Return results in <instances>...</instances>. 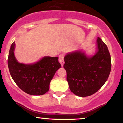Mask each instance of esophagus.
Wrapping results in <instances>:
<instances>
[{"label":"esophagus","instance_id":"34e87169","mask_svg":"<svg viewBox=\"0 0 123 123\" xmlns=\"http://www.w3.org/2000/svg\"><path fill=\"white\" fill-rule=\"evenodd\" d=\"M59 62L61 65L62 67H63L64 64V55L61 54L59 55Z\"/></svg>","mask_w":123,"mask_h":123}]
</instances>
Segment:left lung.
I'll return each instance as SVG.
<instances>
[{
  "mask_svg": "<svg viewBox=\"0 0 123 123\" xmlns=\"http://www.w3.org/2000/svg\"><path fill=\"white\" fill-rule=\"evenodd\" d=\"M96 51L88 56L83 51L67 53L64 68L71 91L75 95L86 97L98 92L107 81L111 68L107 45L100 38L96 40Z\"/></svg>",
  "mask_w": 123,
  "mask_h": 123,
  "instance_id": "obj_1",
  "label": "left lung"
}]
</instances>
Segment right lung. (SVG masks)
Wrapping results in <instances>:
<instances>
[{
    "instance_id": "obj_1",
    "label": "right lung",
    "mask_w": 123,
    "mask_h": 123,
    "mask_svg": "<svg viewBox=\"0 0 123 123\" xmlns=\"http://www.w3.org/2000/svg\"><path fill=\"white\" fill-rule=\"evenodd\" d=\"M15 43L10 47L8 67L10 75L17 86L26 93L43 95L49 89V84L55 72L61 68L58 57L44 56L37 62L30 64L20 63L14 51Z\"/></svg>"
}]
</instances>
